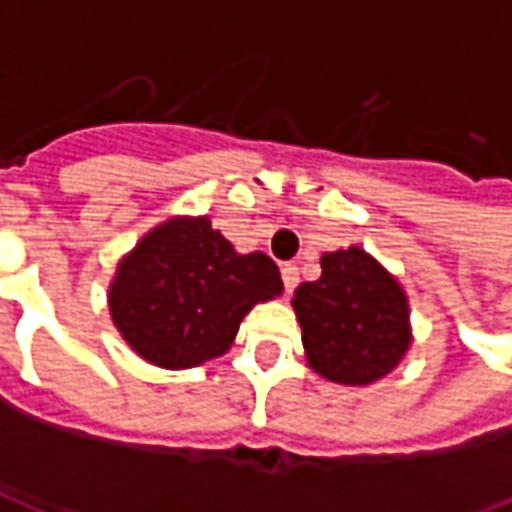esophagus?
<instances>
[{
    "mask_svg": "<svg viewBox=\"0 0 512 512\" xmlns=\"http://www.w3.org/2000/svg\"><path fill=\"white\" fill-rule=\"evenodd\" d=\"M282 282H285V290L293 293V288L299 285V268L293 266V263H285L282 266Z\"/></svg>",
    "mask_w": 512,
    "mask_h": 512,
    "instance_id": "34e87169",
    "label": "esophagus"
}]
</instances>
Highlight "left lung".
I'll return each instance as SVG.
<instances>
[{
  "label": "left lung",
  "instance_id": "8db88e82",
  "mask_svg": "<svg viewBox=\"0 0 512 512\" xmlns=\"http://www.w3.org/2000/svg\"><path fill=\"white\" fill-rule=\"evenodd\" d=\"M290 304L307 365L334 384H376L414 343L406 290L359 244L326 252L321 277L301 282Z\"/></svg>",
  "mask_w": 512,
  "mask_h": 512
}]
</instances>
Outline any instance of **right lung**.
<instances>
[{
	"label": "right lung",
	"instance_id": "right-lung-1",
	"mask_svg": "<svg viewBox=\"0 0 512 512\" xmlns=\"http://www.w3.org/2000/svg\"><path fill=\"white\" fill-rule=\"evenodd\" d=\"M282 290L271 257L241 255L208 216H172L120 257L106 301L136 356L186 370L227 354L249 310Z\"/></svg>",
	"mask_w": 512,
	"mask_h": 512
}]
</instances>
